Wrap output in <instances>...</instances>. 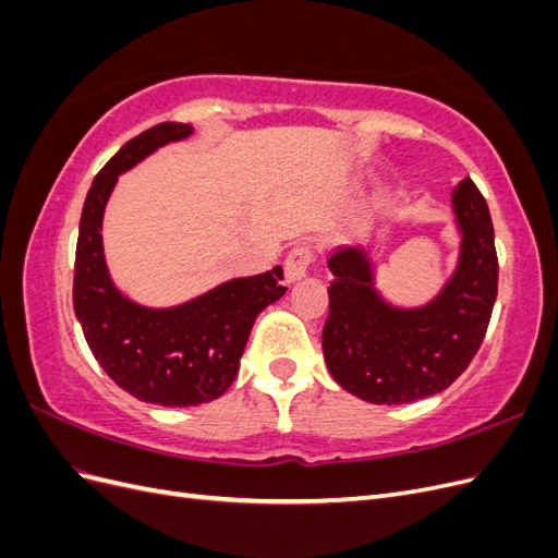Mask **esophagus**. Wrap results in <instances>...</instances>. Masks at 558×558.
<instances>
[{
    "label": "esophagus",
    "mask_w": 558,
    "mask_h": 558,
    "mask_svg": "<svg viewBox=\"0 0 558 558\" xmlns=\"http://www.w3.org/2000/svg\"><path fill=\"white\" fill-rule=\"evenodd\" d=\"M310 263H312V248L307 244H300V246L291 248V253L283 260V277H286V281H289V283L300 281L302 277L307 275Z\"/></svg>",
    "instance_id": "1"
}]
</instances>
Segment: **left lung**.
Listing matches in <instances>:
<instances>
[{"instance_id": "1", "label": "left lung", "mask_w": 558, "mask_h": 558, "mask_svg": "<svg viewBox=\"0 0 558 558\" xmlns=\"http://www.w3.org/2000/svg\"><path fill=\"white\" fill-rule=\"evenodd\" d=\"M461 234L459 263L433 300L391 305L379 291L365 246L330 256V312L324 359L344 391L375 404H404L445 391L475 359L498 293L494 223L472 179L451 191Z\"/></svg>"}]
</instances>
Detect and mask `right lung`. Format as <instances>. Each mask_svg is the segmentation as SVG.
I'll return each mask as SVG.
<instances>
[{"label":"right lung","instance_id":"right-lung-1","mask_svg":"<svg viewBox=\"0 0 558 558\" xmlns=\"http://www.w3.org/2000/svg\"><path fill=\"white\" fill-rule=\"evenodd\" d=\"M191 134L189 123H160L130 140L99 170L83 202L74 263V312L95 361L123 391L162 408H193L223 396L238 377L253 320L286 293L279 265L218 283L177 307H144L118 291L102 242L118 177Z\"/></svg>","mask_w":558,"mask_h":558}]
</instances>
